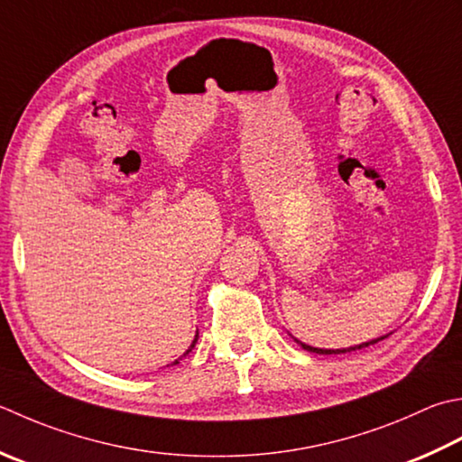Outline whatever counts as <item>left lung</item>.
Instances as JSON below:
<instances>
[{
  "label": "left lung",
  "instance_id": "8db88e82",
  "mask_svg": "<svg viewBox=\"0 0 462 462\" xmlns=\"http://www.w3.org/2000/svg\"><path fill=\"white\" fill-rule=\"evenodd\" d=\"M388 337V334H386ZM386 337H381V338H374V340H368V342H363V345H356V346H350V348H337V350H330V348H314V346H309V345H304V342H300V340H296L298 345H300L304 350H309V352H316V355H340V352H352V350H360V348H366V346H370V345H376L378 340H383V338H386Z\"/></svg>",
  "mask_w": 462,
  "mask_h": 462
}]
</instances>
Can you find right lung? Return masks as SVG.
<instances>
[{
    "mask_svg": "<svg viewBox=\"0 0 462 462\" xmlns=\"http://www.w3.org/2000/svg\"><path fill=\"white\" fill-rule=\"evenodd\" d=\"M196 342H198V332H196V337H194V340H192V345H189V348H188V350L184 352V356L188 355V352H192V348L196 346ZM184 356H180V358H178V360H174V363H171V365H178V363H180V360H182Z\"/></svg>",
    "mask_w": 462,
    "mask_h": 462,
    "instance_id": "1",
    "label": "right lung"
}]
</instances>
